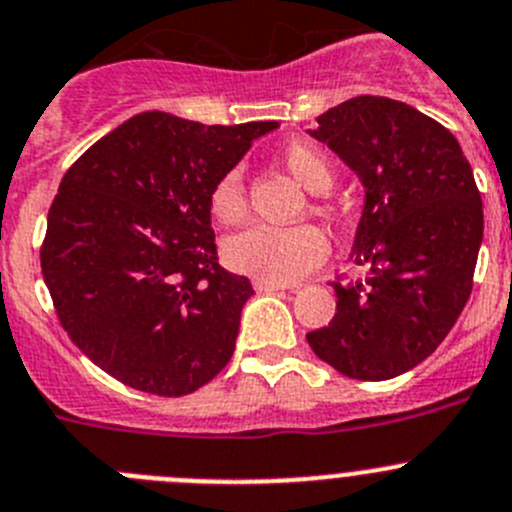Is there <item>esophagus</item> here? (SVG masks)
Segmentation results:
<instances>
[{"label": "esophagus", "mask_w": 512, "mask_h": 512, "mask_svg": "<svg viewBox=\"0 0 512 512\" xmlns=\"http://www.w3.org/2000/svg\"><path fill=\"white\" fill-rule=\"evenodd\" d=\"M257 293H275V290H295V285L272 283V280H255Z\"/></svg>", "instance_id": "esophagus-1"}]
</instances>
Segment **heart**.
<instances>
[{
	"label": "heart",
	"mask_w": 512,
	"mask_h": 512,
	"mask_svg": "<svg viewBox=\"0 0 512 512\" xmlns=\"http://www.w3.org/2000/svg\"><path fill=\"white\" fill-rule=\"evenodd\" d=\"M278 161L303 189L313 194H326L336 181L333 164L323 148L310 141H290L278 151ZM209 209L222 224H237L247 214L245 184L240 169H229L217 179L209 191ZM315 214L333 217L326 202H313ZM328 237L315 224H295V227H270L255 224L245 232L232 234L224 242V260L234 270L255 275L272 283H293L323 265L328 257Z\"/></svg>",
	"instance_id": "b5f03b06"
}]
</instances>
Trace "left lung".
Instances as JSON below:
<instances>
[{"mask_svg": "<svg viewBox=\"0 0 512 512\" xmlns=\"http://www.w3.org/2000/svg\"><path fill=\"white\" fill-rule=\"evenodd\" d=\"M310 136L364 184L351 257L371 275L333 283L336 315L308 343L348 379H394L444 341L472 293L482 242L475 176L442 123L381 95L336 105Z\"/></svg>", "mask_w": 512, "mask_h": 512, "instance_id": "1", "label": "left lung"}]
</instances>
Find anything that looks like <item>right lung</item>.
Instances as JSON below:
<instances>
[{
  "label": "right lung",
  "instance_id": "obj_1",
  "mask_svg": "<svg viewBox=\"0 0 512 512\" xmlns=\"http://www.w3.org/2000/svg\"><path fill=\"white\" fill-rule=\"evenodd\" d=\"M272 128L141 113L62 176L42 278L70 341L105 374L184 396L227 366L255 290L219 265L209 191Z\"/></svg>",
  "mask_w": 512,
  "mask_h": 512
}]
</instances>
